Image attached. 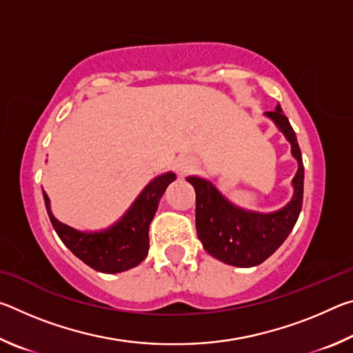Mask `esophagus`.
<instances>
[{
	"label": "esophagus",
	"instance_id": "obj_1",
	"mask_svg": "<svg viewBox=\"0 0 353 353\" xmlns=\"http://www.w3.org/2000/svg\"><path fill=\"white\" fill-rule=\"evenodd\" d=\"M198 166H199L198 159L193 157V155L183 154V155H179L176 160V168L181 174H188V172L194 171Z\"/></svg>",
	"mask_w": 353,
	"mask_h": 353
}]
</instances>
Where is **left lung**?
Returning a JSON list of instances; mask_svg holds the SVG:
<instances>
[{"instance_id":"1","label":"left lung","mask_w":353,"mask_h":353,"mask_svg":"<svg viewBox=\"0 0 353 353\" xmlns=\"http://www.w3.org/2000/svg\"><path fill=\"white\" fill-rule=\"evenodd\" d=\"M266 115L276 121L288 139L299 163L292 179L294 196L288 205L268 214L246 212L230 204L205 179H187L196 191V230L202 246L214 259L232 266H256L271 256L290 235L302 210L303 163L296 134L280 105L274 112H266Z\"/></svg>"}]
</instances>
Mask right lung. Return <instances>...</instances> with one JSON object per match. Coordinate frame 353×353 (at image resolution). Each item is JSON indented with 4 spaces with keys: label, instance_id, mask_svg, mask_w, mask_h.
I'll return each instance as SVG.
<instances>
[{
    "label": "right lung",
    "instance_id": "1",
    "mask_svg": "<svg viewBox=\"0 0 353 353\" xmlns=\"http://www.w3.org/2000/svg\"><path fill=\"white\" fill-rule=\"evenodd\" d=\"M176 181L174 172H166L148 185L121 221L99 234H83L52 216L50 199L43 191L45 205L59 238L85 265L94 271L115 274L128 271L146 259L149 250V224L157 212L160 198Z\"/></svg>",
    "mask_w": 353,
    "mask_h": 353
}]
</instances>
